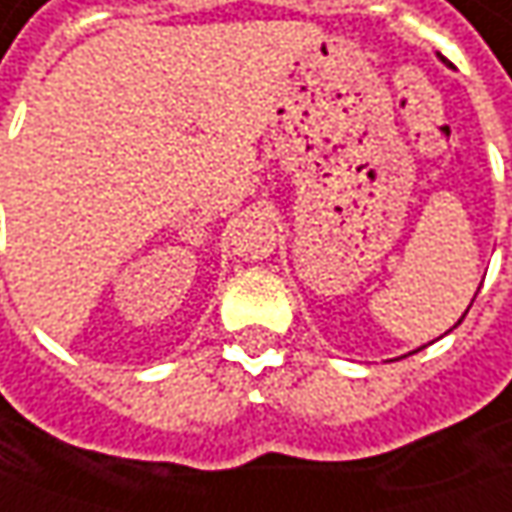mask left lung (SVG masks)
Segmentation results:
<instances>
[{"label":"left lung","instance_id":"1","mask_svg":"<svg viewBox=\"0 0 512 512\" xmlns=\"http://www.w3.org/2000/svg\"><path fill=\"white\" fill-rule=\"evenodd\" d=\"M467 309H470V306H467ZM464 315H467V312H464ZM464 315H461V321H464ZM461 321H458V323H461Z\"/></svg>","mask_w":512,"mask_h":512}]
</instances>
